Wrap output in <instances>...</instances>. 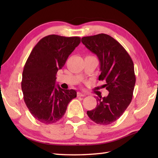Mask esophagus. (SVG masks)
I'll list each match as a JSON object with an SVG mask.
<instances>
[{
    "label": "esophagus",
    "instance_id": "34e87169",
    "mask_svg": "<svg viewBox=\"0 0 158 158\" xmlns=\"http://www.w3.org/2000/svg\"><path fill=\"white\" fill-rule=\"evenodd\" d=\"M86 94L84 93H82V92H77V96H79V97H82V96H85Z\"/></svg>",
    "mask_w": 158,
    "mask_h": 158
}]
</instances>
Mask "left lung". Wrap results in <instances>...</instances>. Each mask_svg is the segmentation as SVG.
Listing matches in <instances>:
<instances>
[{
    "mask_svg": "<svg viewBox=\"0 0 158 158\" xmlns=\"http://www.w3.org/2000/svg\"><path fill=\"white\" fill-rule=\"evenodd\" d=\"M81 42L98 57L99 80H105L109 94L96 97L97 105L87 114L93 122L108 125L118 119L132 101L136 77L134 64L123 46L106 34L84 36Z\"/></svg>",
    "mask_w": 158,
    "mask_h": 158,
    "instance_id": "1",
    "label": "left lung"
}]
</instances>
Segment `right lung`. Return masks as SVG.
Returning <instances> with one entry per match:
<instances>
[{"label": "right lung", "mask_w": 158, "mask_h": 158, "mask_svg": "<svg viewBox=\"0 0 158 158\" xmlns=\"http://www.w3.org/2000/svg\"><path fill=\"white\" fill-rule=\"evenodd\" d=\"M79 36H45L30 54L22 73V90L30 112L40 122L50 124L62 118L69 103L77 97L75 89L56 86V74L79 45Z\"/></svg>", "instance_id": "add662e5"}]
</instances>
